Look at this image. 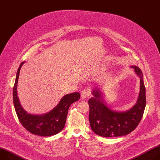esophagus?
I'll return each instance as SVG.
<instances>
[{
    "label": "esophagus",
    "mask_w": 160,
    "mask_h": 160,
    "mask_svg": "<svg viewBox=\"0 0 160 160\" xmlns=\"http://www.w3.org/2000/svg\"><path fill=\"white\" fill-rule=\"evenodd\" d=\"M89 91L88 89H84L82 91V93H81V97L82 99H85L87 98H88L89 96Z\"/></svg>",
    "instance_id": "1"
}]
</instances>
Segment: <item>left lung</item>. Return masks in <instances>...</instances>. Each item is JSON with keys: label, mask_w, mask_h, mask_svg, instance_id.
Segmentation results:
<instances>
[{"label": "left lung", "mask_w": 160, "mask_h": 160, "mask_svg": "<svg viewBox=\"0 0 160 160\" xmlns=\"http://www.w3.org/2000/svg\"><path fill=\"white\" fill-rule=\"evenodd\" d=\"M140 78V91L135 105L126 111L110 109L103 100V92L94 88L92 97L89 99V119L91 129L103 137H121L133 131L142 118L146 105V88L141 69L137 66H131Z\"/></svg>", "instance_id": "8db88e82"}]
</instances>
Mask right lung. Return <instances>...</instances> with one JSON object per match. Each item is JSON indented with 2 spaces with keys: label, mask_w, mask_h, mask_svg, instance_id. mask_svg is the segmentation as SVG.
I'll return each instance as SVG.
<instances>
[{
  "label": "right lung",
  "mask_w": 160,
  "mask_h": 160,
  "mask_svg": "<svg viewBox=\"0 0 160 160\" xmlns=\"http://www.w3.org/2000/svg\"><path fill=\"white\" fill-rule=\"evenodd\" d=\"M22 62L17 72L13 88V103L18 119L22 126L32 134L48 137L55 135L63 129L66 121L70 105L80 99V93L73 92L64 95L60 101L50 112L44 114H31L23 109L20 104L17 93V84Z\"/></svg>",
  "instance_id": "add662e5"
}]
</instances>
